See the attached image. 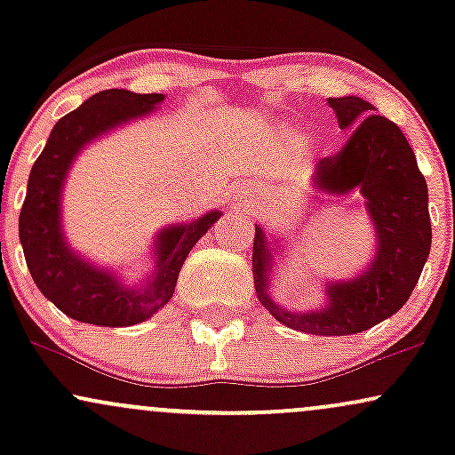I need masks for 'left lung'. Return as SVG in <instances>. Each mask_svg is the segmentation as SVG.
<instances>
[{
  "label": "left lung",
  "instance_id": "1",
  "mask_svg": "<svg viewBox=\"0 0 455 455\" xmlns=\"http://www.w3.org/2000/svg\"><path fill=\"white\" fill-rule=\"evenodd\" d=\"M342 130H353L342 151L316 164L315 192L362 196L377 235L372 260L355 278L323 282L318 310H286L269 295L274 239L254 228L252 275L259 301L282 325L315 336H351L385 321L406 304L432 245L426 177L402 130L363 98H329ZM282 250V248H280Z\"/></svg>",
  "mask_w": 455,
  "mask_h": 455
}]
</instances>
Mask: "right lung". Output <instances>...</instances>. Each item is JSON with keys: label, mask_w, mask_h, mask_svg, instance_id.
Returning <instances> with one entry per match:
<instances>
[{"label": "right lung", "mask_w": 455, "mask_h": 455, "mask_svg": "<svg viewBox=\"0 0 455 455\" xmlns=\"http://www.w3.org/2000/svg\"><path fill=\"white\" fill-rule=\"evenodd\" d=\"M162 100L164 93H96L55 124L43 154L31 166L19 216L20 245L40 293L75 321L98 327L148 321L173 297L186 257L222 216L213 210L188 224H171L158 231L151 248L156 265L140 284H124L111 269L98 267L68 243L61 224V192L78 154L115 128L149 115Z\"/></svg>", "instance_id": "add662e5"}]
</instances>
